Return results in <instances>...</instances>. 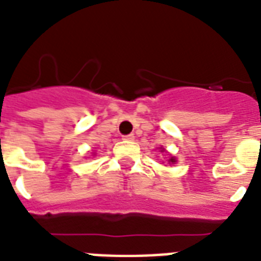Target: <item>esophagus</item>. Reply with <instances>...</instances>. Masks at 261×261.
I'll return each instance as SVG.
<instances>
[{"mask_svg": "<svg viewBox=\"0 0 261 261\" xmlns=\"http://www.w3.org/2000/svg\"><path fill=\"white\" fill-rule=\"evenodd\" d=\"M134 134H128V135H123V141H134Z\"/></svg>", "mask_w": 261, "mask_h": 261, "instance_id": "34e87169", "label": "esophagus"}]
</instances>
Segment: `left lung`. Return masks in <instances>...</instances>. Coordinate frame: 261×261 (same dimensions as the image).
<instances>
[{"mask_svg": "<svg viewBox=\"0 0 261 261\" xmlns=\"http://www.w3.org/2000/svg\"><path fill=\"white\" fill-rule=\"evenodd\" d=\"M170 162H171V163H175V158H171V159H170Z\"/></svg>", "mask_w": 261, "mask_h": 261, "instance_id": "1", "label": "left lung"}]
</instances>
